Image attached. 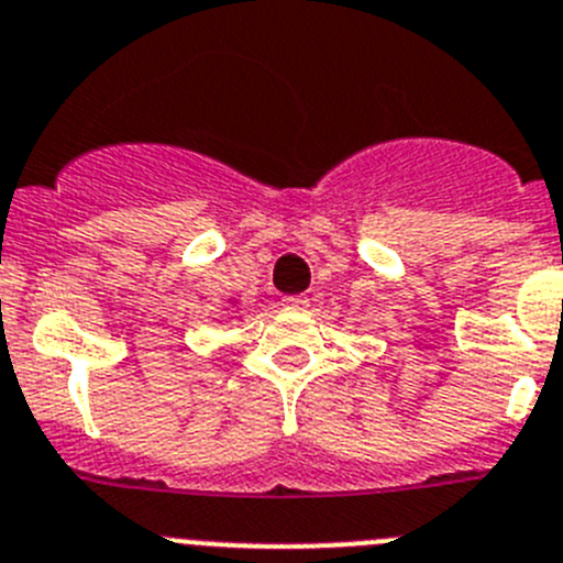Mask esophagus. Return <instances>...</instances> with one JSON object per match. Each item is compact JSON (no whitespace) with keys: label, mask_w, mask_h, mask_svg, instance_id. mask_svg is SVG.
<instances>
[{"label":"esophagus","mask_w":563,"mask_h":563,"mask_svg":"<svg viewBox=\"0 0 563 563\" xmlns=\"http://www.w3.org/2000/svg\"><path fill=\"white\" fill-rule=\"evenodd\" d=\"M280 306L286 308V311H306L308 300L302 297V294H291V297H283Z\"/></svg>","instance_id":"1"}]
</instances>
